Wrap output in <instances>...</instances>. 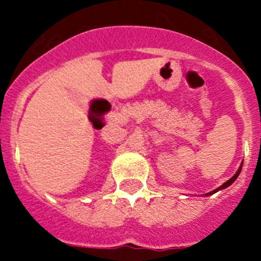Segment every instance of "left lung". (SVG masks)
<instances>
[{"label":"left lung","instance_id":"1","mask_svg":"<svg viewBox=\"0 0 261 261\" xmlns=\"http://www.w3.org/2000/svg\"><path fill=\"white\" fill-rule=\"evenodd\" d=\"M241 168H243V163H241V165H240V168H239V170L238 172H236V174L233 175L232 178H231V179H228L227 181H225V183L222 184V186H220L218 187V188H216L215 191H212V192H208V193L206 194V196H211V194H213V193H216V192H218V191H221V189H225V188H227L228 186H231V184L233 183V181H235L236 179H238V177H239V174H240V172H241Z\"/></svg>","mask_w":261,"mask_h":261}]
</instances>
